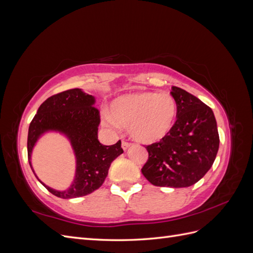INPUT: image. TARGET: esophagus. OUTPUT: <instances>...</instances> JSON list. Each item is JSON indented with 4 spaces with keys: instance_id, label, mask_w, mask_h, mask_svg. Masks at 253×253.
Returning <instances> with one entry per match:
<instances>
[{
    "instance_id": "34e87169",
    "label": "esophagus",
    "mask_w": 253,
    "mask_h": 253,
    "mask_svg": "<svg viewBox=\"0 0 253 253\" xmlns=\"http://www.w3.org/2000/svg\"><path fill=\"white\" fill-rule=\"evenodd\" d=\"M131 145H132V143H131V142H127V141H126V140H122L121 147H122V149H124L125 151H126V149H128L129 147H131Z\"/></svg>"
}]
</instances>
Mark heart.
Wrapping results in <instances>:
<instances>
[{
    "label": "heart",
    "instance_id": "b5f03b06",
    "mask_svg": "<svg viewBox=\"0 0 253 253\" xmlns=\"http://www.w3.org/2000/svg\"><path fill=\"white\" fill-rule=\"evenodd\" d=\"M177 105L168 93L138 91L121 96L112 104L111 114L104 115L111 127L128 128L134 139L144 143L162 140L172 129Z\"/></svg>",
    "mask_w": 253,
    "mask_h": 253
}]
</instances>
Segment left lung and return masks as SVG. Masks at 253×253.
Segmentation results:
<instances>
[{"instance_id":"1","label":"left lung","mask_w":253,"mask_h":253,"mask_svg":"<svg viewBox=\"0 0 253 253\" xmlns=\"http://www.w3.org/2000/svg\"><path fill=\"white\" fill-rule=\"evenodd\" d=\"M177 105L176 121L165 138L145 145L149 153L141 172L157 187L194 185L215 160L219 136L212 110L185 89L172 86Z\"/></svg>"}]
</instances>
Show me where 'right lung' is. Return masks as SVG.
<instances>
[{"mask_svg": "<svg viewBox=\"0 0 253 253\" xmlns=\"http://www.w3.org/2000/svg\"><path fill=\"white\" fill-rule=\"evenodd\" d=\"M94 103L95 98L83 93L80 88L61 91L47 98L40 105L29 125L27 154L30 167L34 145L45 131L56 129L62 132L72 142L77 158V170L72 186L65 191H56L39 180L58 197L66 200L94 192L102 186L113 160L124 153L120 140L113 145L99 142L97 134L100 112Z\"/></svg>", "mask_w": 253, "mask_h": 253, "instance_id": "1", "label": "right lung"}]
</instances>
